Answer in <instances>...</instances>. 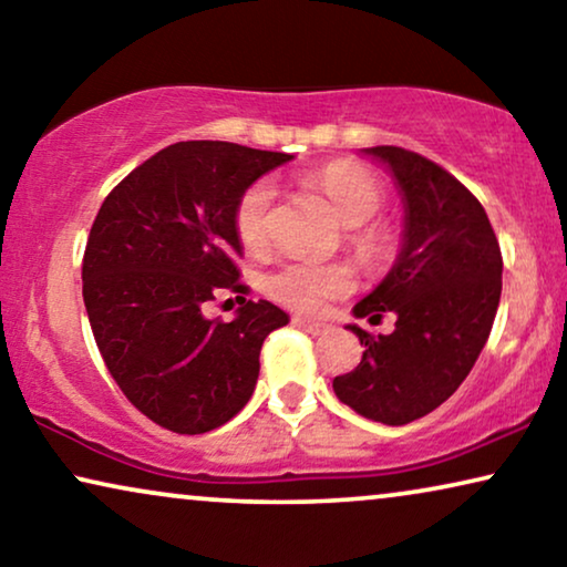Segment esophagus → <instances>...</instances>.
Masks as SVG:
<instances>
[{
  "label": "esophagus",
  "instance_id": "1",
  "mask_svg": "<svg viewBox=\"0 0 567 567\" xmlns=\"http://www.w3.org/2000/svg\"><path fill=\"white\" fill-rule=\"evenodd\" d=\"M293 324H299V328H305L307 332H312V336H324L330 328L322 322H312V320H305V317H293Z\"/></svg>",
  "mask_w": 567,
  "mask_h": 567
}]
</instances>
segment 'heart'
<instances>
[{
	"instance_id": "obj_1",
	"label": "heart",
	"mask_w": 567,
	"mask_h": 567,
	"mask_svg": "<svg viewBox=\"0 0 567 567\" xmlns=\"http://www.w3.org/2000/svg\"><path fill=\"white\" fill-rule=\"evenodd\" d=\"M307 185L320 190L336 208L338 219L351 227V245L363 260L379 262L392 255L394 239L379 224H367L384 206L382 185L367 169L353 162H328L309 173ZM274 183L255 181L237 200L235 231L245 250L260 252L268 245V219L274 206ZM268 293L301 315H320L332 299L346 297L353 289V270L343 262L291 260L268 276Z\"/></svg>"
}]
</instances>
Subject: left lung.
<instances>
[{"label": "left lung", "mask_w": 567, "mask_h": 567, "mask_svg": "<svg viewBox=\"0 0 567 567\" xmlns=\"http://www.w3.org/2000/svg\"><path fill=\"white\" fill-rule=\"evenodd\" d=\"M392 175L402 198L400 255L355 317H398L390 336L361 340L363 359L332 379L343 405L369 421L405 425L456 392L475 367L501 301L503 260L480 200L436 162L400 146L361 150Z\"/></svg>", "instance_id": "obj_1"}]
</instances>
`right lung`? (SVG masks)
Wrapping results in <instances>:
<instances>
[{"instance_id":"obj_1","label":"right lung","mask_w":567,"mask_h":567,"mask_svg":"<svg viewBox=\"0 0 567 567\" xmlns=\"http://www.w3.org/2000/svg\"><path fill=\"white\" fill-rule=\"evenodd\" d=\"M291 154L229 142H177L128 173L103 200L82 262V297L107 371L162 429L206 433L252 398L260 348L289 315L243 301L231 322L204 305L237 281L243 193ZM239 299V297H237Z\"/></svg>"}]
</instances>
